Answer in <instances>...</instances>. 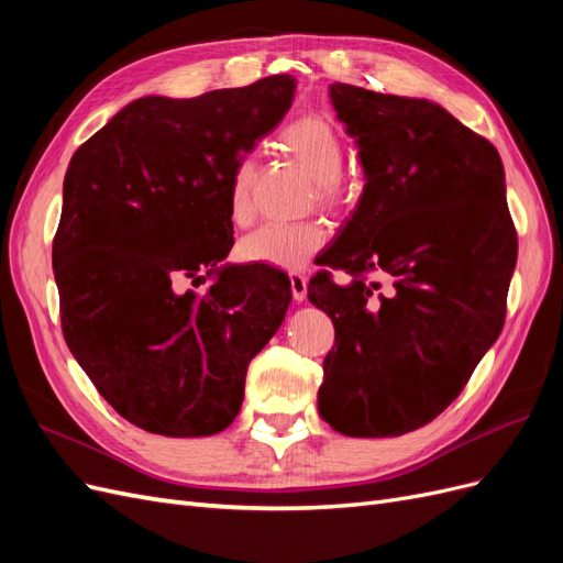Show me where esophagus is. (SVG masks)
<instances>
[{
  "mask_svg": "<svg viewBox=\"0 0 563 563\" xmlns=\"http://www.w3.org/2000/svg\"><path fill=\"white\" fill-rule=\"evenodd\" d=\"M291 291H294V300L302 302L308 298V279H305L300 272H291Z\"/></svg>",
  "mask_w": 563,
  "mask_h": 563,
  "instance_id": "1",
  "label": "esophagus"
}]
</instances>
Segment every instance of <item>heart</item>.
I'll list each match as a JSON object with an SVG mask.
<instances>
[{"label": "heart", "mask_w": 563, "mask_h": 563, "mask_svg": "<svg viewBox=\"0 0 563 563\" xmlns=\"http://www.w3.org/2000/svg\"><path fill=\"white\" fill-rule=\"evenodd\" d=\"M282 147L291 155L308 176L317 183V197L327 207L343 201L345 190L340 185V174L345 166V145L329 119L308 114L298 117L279 133ZM258 166L251 157L236 162L230 192L228 211L234 223H249L253 216V183ZM327 242V230L321 223H265L258 230L246 234L240 253L242 258L253 263H267L275 267L294 269Z\"/></svg>", "instance_id": "heart-1"}]
</instances>
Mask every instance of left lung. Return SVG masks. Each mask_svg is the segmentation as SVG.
Returning <instances> with one entry per match:
<instances>
[{
    "label": "left lung",
    "mask_w": 563,
    "mask_h": 563,
    "mask_svg": "<svg viewBox=\"0 0 563 563\" xmlns=\"http://www.w3.org/2000/svg\"><path fill=\"white\" fill-rule=\"evenodd\" d=\"M329 98L366 185L317 258L350 282L308 286L335 327L317 406L340 434L399 437L444 411L503 331L517 265L505 168L434 100L340 81Z\"/></svg>",
    "instance_id": "1"
}]
</instances>
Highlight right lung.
<instances>
[{
    "label": "right lung",
    "mask_w": 563,
    "mask_h": 563,
    "mask_svg": "<svg viewBox=\"0 0 563 563\" xmlns=\"http://www.w3.org/2000/svg\"><path fill=\"white\" fill-rule=\"evenodd\" d=\"M296 96L291 75L197 98L143 96L70 159L54 240L65 343L114 411L152 434L211 437L282 327L288 275L220 265L236 162ZM211 278L197 295L186 282Z\"/></svg>",
    "instance_id": "right-lung-1"
}]
</instances>
